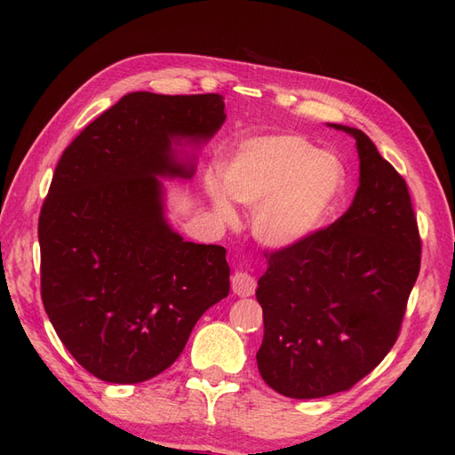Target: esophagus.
I'll use <instances>...</instances> for the list:
<instances>
[{"instance_id":"obj_1","label":"esophagus","mask_w":455,"mask_h":455,"mask_svg":"<svg viewBox=\"0 0 455 455\" xmlns=\"http://www.w3.org/2000/svg\"><path fill=\"white\" fill-rule=\"evenodd\" d=\"M233 291L238 297H250L256 291V279L246 272H236L233 275Z\"/></svg>"}]
</instances>
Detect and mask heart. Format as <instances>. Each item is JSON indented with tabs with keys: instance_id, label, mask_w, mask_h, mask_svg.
Wrapping results in <instances>:
<instances>
[{
	"instance_id": "b5f03b06",
	"label": "heart",
	"mask_w": 455,
	"mask_h": 455,
	"mask_svg": "<svg viewBox=\"0 0 455 455\" xmlns=\"http://www.w3.org/2000/svg\"><path fill=\"white\" fill-rule=\"evenodd\" d=\"M346 189V168L331 152L297 134L244 140L222 166V188L209 186L211 205L235 225L230 199L254 212V235L274 250L307 243L331 219Z\"/></svg>"
}]
</instances>
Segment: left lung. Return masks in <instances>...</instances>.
Here are the masks:
<instances>
[{
  "label": "left lung",
  "mask_w": 455,
  "mask_h": 455,
  "mask_svg": "<svg viewBox=\"0 0 455 455\" xmlns=\"http://www.w3.org/2000/svg\"><path fill=\"white\" fill-rule=\"evenodd\" d=\"M355 139L360 186L350 209L307 243L266 256L256 299L262 379L291 399L347 391L375 370L399 336L420 269V238L407 183L365 132Z\"/></svg>",
  "instance_id": "1"
}]
</instances>
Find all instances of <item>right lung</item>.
<instances>
[{
	"instance_id": "add662e5",
	"label": "right lung",
	"mask_w": 455,
	"mask_h": 455,
	"mask_svg": "<svg viewBox=\"0 0 455 455\" xmlns=\"http://www.w3.org/2000/svg\"><path fill=\"white\" fill-rule=\"evenodd\" d=\"M227 119L225 98L132 92L62 154L38 217L41 295L66 350L108 383H140L178 360L230 291L227 250L183 240L162 180H191Z\"/></svg>"
}]
</instances>
